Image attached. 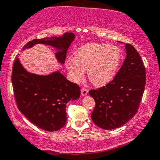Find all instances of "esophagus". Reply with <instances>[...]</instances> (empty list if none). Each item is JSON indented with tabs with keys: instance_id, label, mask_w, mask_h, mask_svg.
Returning a JSON list of instances; mask_svg holds the SVG:
<instances>
[{
	"instance_id": "1",
	"label": "esophagus",
	"mask_w": 160,
	"mask_h": 160,
	"mask_svg": "<svg viewBox=\"0 0 160 160\" xmlns=\"http://www.w3.org/2000/svg\"><path fill=\"white\" fill-rule=\"evenodd\" d=\"M87 93H88V90L87 89H85V88H83L81 90V95L83 96V97H84V96L87 95Z\"/></svg>"
}]
</instances>
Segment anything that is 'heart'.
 <instances>
[{
  "label": "heart",
  "instance_id": "obj_1",
  "mask_svg": "<svg viewBox=\"0 0 160 160\" xmlns=\"http://www.w3.org/2000/svg\"><path fill=\"white\" fill-rule=\"evenodd\" d=\"M121 51L115 45L106 43H88L75 52L74 57L65 61L70 78L79 83L84 77L87 70V77L96 87H102L112 80L121 62Z\"/></svg>",
  "mask_w": 160,
  "mask_h": 160
}]
</instances>
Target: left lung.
Segmentation results:
<instances>
[{
    "instance_id": "left-lung-1",
    "label": "left lung",
    "mask_w": 160,
    "mask_h": 160,
    "mask_svg": "<svg viewBox=\"0 0 160 160\" xmlns=\"http://www.w3.org/2000/svg\"><path fill=\"white\" fill-rule=\"evenodd\" d=\"M125 48L127 58L113 80L89 91L96 102L92 120L103 129H117L127 123L137 112L143 95L145 67L134 47L126 43Z\"/></svg>"
}]
</instances>
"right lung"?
<instances>
[{"label": "right lung", "mask_w": 160, "mask_h": 160, "mask_svg": "<svg viewBox=\"0 0 160 160\" xmlns=\"http://www.w3.org/2000/svg\"><path fill=\"white\" fill-rule=\"evenodd\" d=\"M75 39L73 33L61 37L34 39L23 50L38 43L49 45L57 50V60L63 64L67 50ZM12 84L18 109L32 123L43 130L53 132L61 129L67 122V103L80 97V88L67 80L59 70L48 75H38L25 70L17 58L12 70Z\"/></svg>", "instance_id": "obj_1"}]
</instances>
